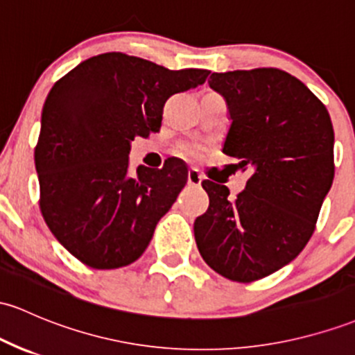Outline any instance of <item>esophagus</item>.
<instances>
[{"label":"esophagus","instance_id":"34e87169","mask_svg":"<svg viewBox=\"0 0 355 355\" xmlns=\"http://www.w3.org/2000/svg\"><path fill=\"white\" fill-rule=\"evenodd\" d=\"M202 175L200 171L197 168H190L189 170V175H187V182H189V185H193V187H198L202 184Z\"/></svg>","mask_w":355,"mask_h":355}]
</instances>
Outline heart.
I'll return each instance as SVG.
<instances>
[{
	"label": "heart",
	"instance_id": "1",
	"mask_svg": "<svg viewBox=\"0 0 355 355\" xmlns=\"http://www.w3.org/2000/svg\"><path fill=\"white\" fill-rule=\"evenodd\" d=\"M180 153L189 158H200L202 153H204V146H202L200 143L193 141L184 143V145H180Z\"/></svg>",
	"mask_w": 355,
	"mask_h": 355
}]
</instances>
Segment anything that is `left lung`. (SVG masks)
I'll return each mask as SVG.
<instances>
[{
    "mask_svg": "<svg viewBox=\"0 0 355 355\" xmlns=\"http://www.w3.org/2000/svg\"><path fill=\"white\" fill-rule=\"evenodd\" d=\"M209 85L232 119L222 151L251 177L234 198L202 182L209 209L193 234L214 271L251 283L293 261L313 234L334 182V126L322 101L285 70L214 72Z\"/></svg>",
    "mask_w": 355,
    "mask_h": 355,
    "instance_id": "left-lung-1",
    "label": "left lung"
}]
</instances>
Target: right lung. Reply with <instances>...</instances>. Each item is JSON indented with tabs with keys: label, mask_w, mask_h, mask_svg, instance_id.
Wrapping results in <instances>:
<instances>
[{
	"label": "right lung",
	"mask_w": 355,
	"mask_h": 355,
	"mask_svg": "<svg viewBox=\"0 0 355 355\" xmlns=\"http://www.w3.org/2000/svg\"><path fill=\"white\" fill-rule=\"evenodd\" d=\"M209 73L107 52L53 84L35 146L40 210L58 243L85 266L114 270L145 252L189 171L173 158L163 168L130 171L131 141L158 133L166 99L204 84Z\"/></svg>",
	"instance_id": "obj_1"
}]
</instances>
